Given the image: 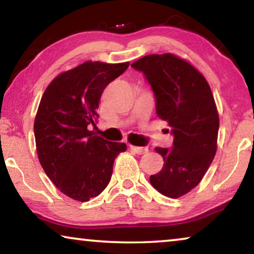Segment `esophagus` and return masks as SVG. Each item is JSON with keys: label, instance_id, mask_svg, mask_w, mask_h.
I'll return each mask as SVG.
<instances>
[{"label": "esophagus", "instance_id": "esophagus-1", "mask_svg": "<svg viewBox=\"0 0 254 254\" xmlns=\"http://www.w3.org/2000/svg\"><path fill=\"white\" fill-rule=\"evenodd\" d=\"M130 149L135 152V154H138V155H143L148 152V148H145V147H136V145H130Z\"/></svg>", "mask_w": 254, "mask_h": 254}]
</instances>
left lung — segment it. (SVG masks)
Masks as SVG:
<instances>
[{"instance_id":"1","label":"left lung","mask_w":254,"mask_h":254,"mask_svg":"<svg viewBox=\"0 0 254 254\" xmlns=\"http://www.w3.org/2000/svg\"><path fill=\"white\" fill-rule=\"evenodd\" d=\"M143 72L156 100V113L168 123L171 148H156L163 169L151 185L169 197L189 193L203 178L216 154L218 113L206 78L173 54H151L131 64Z\"/></svg>"}]
</instances>
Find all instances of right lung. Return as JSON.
I'll return each mask as SVG.
<instances>
[{
  "label": "right lung",
  "instance_id": "1",
  "mask_svg": "<svg viewBox=\"0 0 254 254\" xmlns=\"http://www.w3.org/2000/svg\"><path fill=\"white\" fill-rule=\"evenodd\" d=\"M129 64L84 62L55 77L45 90L36 120L38 157L52 183L71 199L89 201L109 185L114 159L126 144L89 130L96 126L104 89Z\"/></svg>",
  "mask_w": 254,
  "mask_h": 254
}]
</instances>
